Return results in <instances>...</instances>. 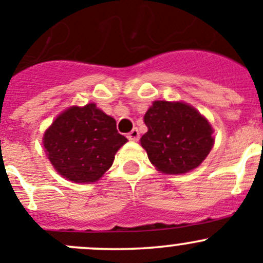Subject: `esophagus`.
Instances as JSON below:
<instances>
[{"label": "esophagus", "mask_w": 263, "mask_h": 263, "mask_svg": "<svg viewBox=\"0 0 263 263\" xmlns=\"http://www.w3.org/2000/svg\"><path fill=\"white\" fill-rule=\"evenodd\" d=\"M127 137H128V140H131V141H137V140L140 139V132L137 128H134L131 132H129L128 135H127Z\"/></svg>", "instance_id": "obj_1"}]
</instances>
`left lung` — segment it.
Here are the masks:
<instances>
[{"instance_id": "1", "label": "left lung", "mask_w": 263, "mask_h": 263, "mask_svg": "<svg viewBox=\"0 0 263 263\" xmlns=\"http://www.w3.org/2000/svg\"><path fill=\"white\" fill-rule=\"evenodd\" d=\"M141 146L159 172L183 174L197 168L214 146L213 127L192 105L155 100L144 116Z\"/></svg>"}]
</instances>
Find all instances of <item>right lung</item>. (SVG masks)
Listing matches in <instances>:
<instances>
[{"mask_svg":"<svg viewBox=\"0 0 263 263\" xmlns=\"http://www.w3.org/2000/svg\"><path fill=\"white\" fill-rule=\"evenodd\" d=\"M126 142V137L117 131L116 119L94 103L66 109L43 136L50 164L63 178L76 183L102 178Z\"/></svg>","mask_w":263,"mask_h":263,"instance_id":"right-lung-1","label":"right lung"}]
</instances>
